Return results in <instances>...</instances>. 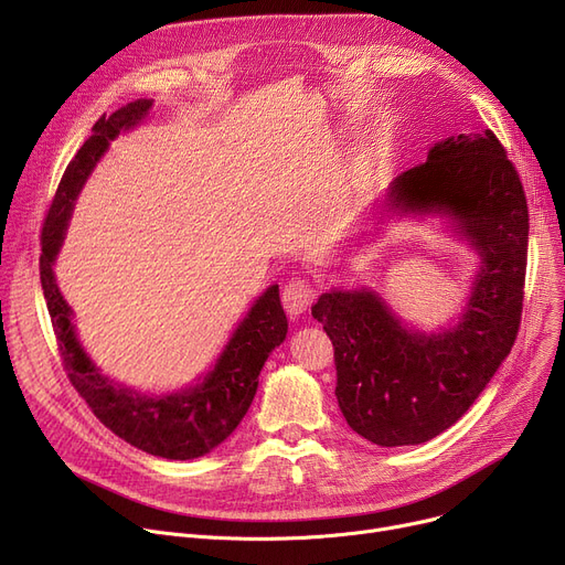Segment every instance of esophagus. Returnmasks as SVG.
<instances>
[{
  "label": "esophagus",
  "instance_id": "esophagus-1",
  "mask_svg": "<svg viewBox=\"0 0 565 565\" xmlns=\"http://www.w3.org/2000/svg\"><path fill=\"white\" fill-rule=\"evenodd\" d=\"M316 300V288L309 279H292L281 290V305L290 318L302 316Z\"/></svg>",
  "mask_w": 565,
  "mask_h": 565
}]
</instances>
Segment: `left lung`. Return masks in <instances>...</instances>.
<instances>
[{"label": "left lung", "mask_w": 565, "mask_h": 565, "mask_svg": "<svg viewBox=\"0 0 565 565\" xmlns=\"http://www.w3.org/2000/svg\"><path fill=\"white\" fill-rule=\"evenodd\" d=\"M392 211L444 213L481 254L458 324L407 330L375 290H332L311 316L334 345L348 426L377 447L422 444L454 426L509 358L526 275L529 211L515 164L492 130L437 141L390 188Z\"/></svg>", "instance_id": "obj_1"}]
</instances>
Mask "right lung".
Wrapping results in <instances>:
<instances>
[{"mask_svg":"<svg viewBox=\"0 0 565 565\" xmlns=\"http://www.w3.org/2000/svg\"><path fill=\"white\" fill-rule=\"evenodd\" d=\"M151 107L153 100L139 98L109 116L103 114L92 128L94 135L82 143L66 167L41 231V286L64 371L96 417L114 435L146 454L169 460H192L213 451L243 422L254 401L265 360L284 343L288 320L281 309L279 286H270L254 302L245 320L237 324L215 369L199 384L169 396H146L111 382L86 358L75 334L71 307L58 292L52 270L58 247L64 243L73 203L88 173L105 156L109 141L121 130L135 128Z\"/></svg>","mask_w":565,"mask_h":565,"instance_id":"obj_1","label":"right lung"}]
</instances>
